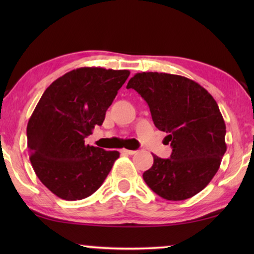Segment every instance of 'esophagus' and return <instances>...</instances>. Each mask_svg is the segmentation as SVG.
Returning <instances> with one entry per match:
<instances>
[{"label":"esophagus","instance_id":"1","mask_svg":"<svg viewBox=\"0 0 254 254\" xmlns=\"http://www.w3.org/2000/svg\"><path fill=\"white\" fill-rule=\"evenodd\" d=\"M121 152H123V154H127V155H134L135 152V150H128V149H121Z\"/></svg>","mask_w":254,"mask_h":254}]
</instances>
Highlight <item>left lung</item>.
Listing matches in <instances>:
<instances>
[{"label": "left lung", "instance_id": "left-lung-1", "mask_svg": "<svg viewBox=\"0 0 254 254\" xmlns=\"http://www.w3.org/2000/svg\"><path fill=\"white\" fill-rule=\"evenodd\" d=\"M130 88L147 102L155 126L168 133L172 148L170 158L152 155L145 184L166 200L194 196L216 175L227 151L217 103L196 82L165 72H138L128 82Z\"/></svg>", "mask_w": 254, "mask_h": 254}]
</instances>
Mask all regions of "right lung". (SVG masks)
I'll list each match as a JSON object with an SVG mask.
<instances>
[{
    "label": "right lung",
    "instance_id": "1",
    "mask_svg": "<svg viewBox=\"0 0 254 254\" xmlns=\"http://www.w3.org/2000/svg\"><path fill=\"white\" fill-rule=\"evenodd\" d=\"M129 76L128 70L74 69L41 96L26 128L30 161L40 182L64 200H82L102 186L119 152L85 144Z\"/></svg>",
    "mask_w": 254,
    "mask_h": 254
}]
</instances>
